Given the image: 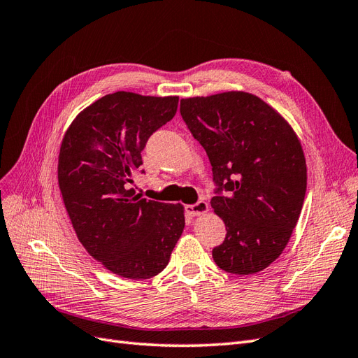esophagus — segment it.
I'll use <instances>...</instances> for the list:
<instances>
[{
	"label": "esophagus",
	"mask_w": 358,
	"mask_h": 358,
	"mask_svg": "<svg viewBox=\"0 0 358 358\" xmlns=\"http://www.w3.org/2000/svg\"><path fill=\"white\" fill-rule=\"evenodd\" d=\"M187 213L191 215V216H199V215H203L208 212V203L203 201V200H199L196 204H188L185 208Z\"/></svg>",
	"instance_id": "34e87169"
}]
</instances>
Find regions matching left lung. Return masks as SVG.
<instances>
[{"instance_id": "8db88e82", "label": "left lung", "mask_w": 358, "mask_h": 358, "mask_svg": "<svg viewBox=\"0 0 358 358\" xmlns=\"http://www.w3.org/2000/svg\"><path fill=\"white\" fill-rule=\"evenodd\" d=\"M180 116L212 166L210 204L225 224L213 262L252 275L282 254L306 194V161L297 136L272 107L248 92L180 100Z\"/></svg>"}]
</instances>
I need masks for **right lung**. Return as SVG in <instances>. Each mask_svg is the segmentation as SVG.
Returning <instances> with one entry per match:
<instances>
[{
  "instance_id": "right-lung-1",
  "label": "right lung",
  "mask_w": 358,
  "mask_h": 358,
  "mask_svg": "<svg viewBox=\"0 0 358 358\" xmlns=\"http://www.w3.org/2000/svg\"><path fill=\"white\" fill-rule=\"evenodd\" d=\"M178 103V96L104 95L64 136L58 182L73 229L86 251L119 276L162 272L185 227L180 204L140 199L129 188L149 137L171 121Z\"/></svg>"
}]
</instances>
